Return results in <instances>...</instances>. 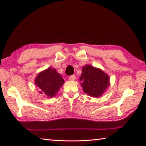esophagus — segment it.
Segmentation results:
<instances>
[{"mask_svg": "<svg viewBox=\"0 0 146 146\" xmlns=\"http://www.w3.org/2000/svg\"><path fill=\"white\" fill-rule=\"evenodd\" d=\"M69 80H75V78H76V77H75V75H72L69 76Z\"/></svg>", "mask_w": 146, "mask_h": 146, "instance_id": "34e87169", "label": "esophagus"}]
</instances>
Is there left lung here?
<instances>
[{
	"mask_svg": "<svg viewBox=\"0 0 146 146\" xmlns=\"http://www.w3.org/2000/svg\"><path fill=\"white\" fill-rule=\"evenodd\" d=\"M80 80L85 93L98 98L102 95L109 86V77L101 69L86 65L83 67Z\"/></svg>",
	"mask_w": 146,
	"mask_h": 146,
	"instance_id": "8db88e82",
	"label": "left lung"
}]
</instances>
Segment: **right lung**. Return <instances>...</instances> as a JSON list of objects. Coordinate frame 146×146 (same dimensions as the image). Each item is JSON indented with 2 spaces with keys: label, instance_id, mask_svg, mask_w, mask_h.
<instances>
[{
  "label": "right lung",
  "instance_id": "right-lung-1",
  "mask_svg": "<svg viewBox=\"0 0 146 146\" xmlns=\"http://www.w3.org/2000/svg\"><path fill=\"white\" fill-rule=\"evenodd\" d=\"M64 82L60 74L50 68L41 72L35 79V84L40 89V93H45L47 98L56 94Z\"/></svg>",
  "mask_w": 146,
  "mask_h": 146
}]
</instances>
